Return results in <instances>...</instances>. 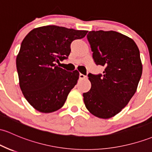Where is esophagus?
<instances>
[{"label": "esophagus", "instance_id": "obj_1", "mask_svg": "<svg viewBox=\"0 0 152 152\" xmlns=\"http://www.w3.org/2000/svg\"><path fill=\"white\" fill-rule=\"evenodd\" d=\"M86 76H85V75L82 74V73H80L79 74V79H86Z\"/></svg>", "mask_w": 152, "mask_h": 152}]
</instances>
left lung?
Instances as JSON below:
<instances>
[{"label": "left lung", "mask_w": 152, "mask_h": 152, "mask_svg": "<svg viewBox=\"0 0 152 152\" xmlns=\"http://www.w3.org/2000/svg\"><path fill=\"white\" fill-rule=\"evenodd\" d=\"M87 39L96 65L104 66L102 75H88L91 87L84 93L86 109L107 119L128 104L137 89L142 63L136 42L115 31H91Z\"/></svg>", "instance_id": "1"}]
</instances>
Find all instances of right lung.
Listing matches in <instances>:
<instances>
[{"label":"right lung","mask_w":152,"mask_h":152,"mask_svg":"<svg viewBox=\"0 0 152 152\" xmlns=\"http://www.w3.org/2000/svg\"><path fill=\"white\" fill-rule=\"evenodd\" d=\"M88 31L45 26L29 31L16 57L19 86L34 109L50 113L61 108L79 78L77 70L66 71L56 63L67 59L71 44Z\"/></svg>","instance_id":"1"}]
</instances>
